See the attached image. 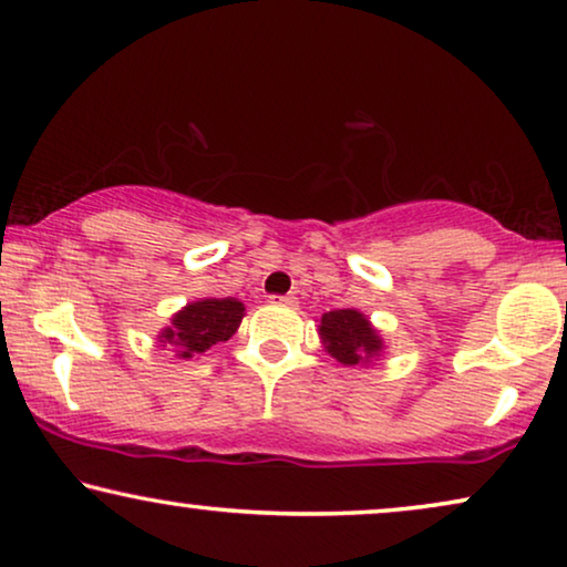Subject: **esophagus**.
I'll return each mask as SVG.
<instances>
[{"mask_svg":"<svg viewBox=\"0 0 567 567\" xmlns=\"http://www.w3.org/2000/svg\"><path fill=\"white\" fill-rule=\"evenodd\" d=\"M269 302H275V306H287V308H295L298 306V298L295 295H272Z\"/></svg>","mask_w":567,"mask_h":567,"instance_id":"esophagus-1","label":"esophagus"}]
</instances>
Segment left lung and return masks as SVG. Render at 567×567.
Here are the masks:
<instances>
[{
  "label": "left lung",
  "instance_id": "left-lung-1",
  "mask_svg": "<svg viewBox=\"0 0 567 567\" xmlns=\"http://www.w3.org/2000/svg\"><path fill=\"white\" fill-rule=\"evenodd\" d=\"M318 333H321L326 352L347 367L370 364L385 349L378 329L367 321L364 313L354 308L323 313Z\"/></svg>",
  "mask_w": 567,
  "mask_h": 567
}]
</instances>
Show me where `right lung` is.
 Here are the masks:
<instances>
[{
    "instance_id": "add662e5",
    "label": "right lung",
    "mask_w": 567,
    "mask_h": 567,
    "mask_svg": "<svg viewBox=\"0 0 567 567\" xmlns=\"http://www.w3.org/2000/svg\"><path fill=\"white\" fill-rule=\"evenodd\" d=\"M244 318V302L236 298H205L187 302L174 313L172 326L158 333L162 347L169 344L179 360L200 357L213 344L234 337Z\"/></svg>"
}]
</instances>
